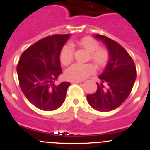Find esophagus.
Wrapping results in <instances>:
<instances>
[{
	"instance_id": "obj_1",
	"label": "esophagus",
	"mask_w": 150,
	"mask_h": 150,
	"mask_svg": "<svg viewBox=\"0 0 150 150\" xmlns=\"http://www.w3.org/2000/svg\"><path fill=\"white\" fill-rule=\"evenodd\" d=\"M71 83H81V81H71Z\"/></svg>"
}]
</instances>
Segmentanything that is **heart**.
I'll return each mask as SVG.
<instances>
[{
    "label": "heart",
    "instance_id": "heart-1",
    "mask_svg": "<svg viewBox=\"0 0 150 150\" xmlns=\"http://www.w3.org/2000/svg\"><path fill=\"white\" fill-rule=\"evenodd\" d=\"M80 47L88 52V59L92 61L98 68L105 67L108 62V52L104 48L99 47V43L91 37H84L76 42ZM74 45V44H72ZM74 47L71 44H66L61 49L59 59L63 64L67 65L73 58ZM95 71V67L91 64L75 63L69 67L65 71V76L69 80L80 81L87 78Z\"/></svg>",
    "mask_w": 150,
    "mask_h": 150
}]
</instances>
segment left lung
Instances as JSON below:
<instances>
[{
    "instance_id": "obj_1",
    "label": "left lung",
    "mask_w": 150,
    "mask_h": 150,
    "mask_svg": "<svg viewBox=\"0 0 150 150\" xmlns=\"http://www.w3.org/2000/svg\"><path fill=\"white\" fill-rule=\"evenodd\" d=\"M108 50L109 60L98 83L96 93L87 95L89 105L100 112H110L119 107L131 93L136 79L134 62L119 43L105 36L96 34Z\"/></svg>"
}]
</instances>
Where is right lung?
Masks as SVG:
<instances>
[{"mask_svg": "<svg viewBox=\"0 0 150 150\" xmlns=\"http://www.w3.org/2000/svg\"><path fill=\"white\" fill-rule=\"evenodd\" d=\"M70 34H57L38 40L23 52L17 67L19 86L27 100L43 111L62 105L69 82L57 84L62 74L61 49Z\"/></svg>", "mask_w": 150, "mask_h": 150, "instance_id": "1", "label": "right lung"}]
</instances>
